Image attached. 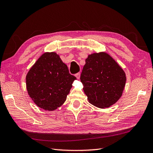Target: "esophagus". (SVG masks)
<instances>
[{
  "label": "esophagus",
  "instance_id": "obj_1",
  "mask_svg": "<svg viewBox=\"0 0 153 153\" xmlns=\"http://www.w3.org/2000/svg\"><path fill=\"white\" fill-rule=\"evenodd\" d=\"M75 76L76 77L77 79H79V78H80V73H78L75 74Z\"/></svg>",
  "mask_w": 153,
  "mask_h": 153
}]
</instances>
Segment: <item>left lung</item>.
<instances>
[{"label": "left lung", "mask_w": 153, "mask_h": 153, "mask_svg": "<svg viewBox=\"0 0 153 153\" xmlns=\"http://www.w3.org/2000/svg\"><path fill=\"white\" fill-rule=\"evenodd\" d=\"M126 80L123 69L104 52L89 55L80 75L89 103L102 108L109 107L121 98Z\"/></svg>", "instance_id": "left-lung-1"}]
</instances>
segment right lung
Returning <instances> with one entry per match:
<instances>
[{
	"label": "right lung",
	"mask_w": 153,
	"mask_h": 153,
	"mask_svg": "<svg viewBox=\"0 0 153 153\" xmlns=\"http://www.w3.org/2000/svg\"><path fill=\"white\" fill-rule=\"evenodd\" d=\"M76 78L55 52L45 53L31 68L26 76L28 93L39 107L54 110L66 100Z\"/></svg>",
	"instance_id": "add662e5"
}]
</instances>
